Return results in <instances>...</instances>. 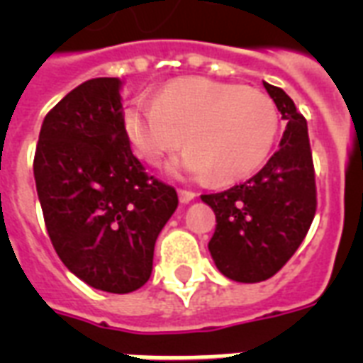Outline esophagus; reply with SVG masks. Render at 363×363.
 Returning <instances> with one entry per match:
<instances>
[{"mask_svg": "<svg viewBox=\"0 0 363 363\" xmlns=\"http://www.w3.org/2000/svg\"><path fill=\"white\" fill-rule=\"evenodd\" d=\"M194 198H196V194L190 192V190H179V199H181V203H190Z\"/></svg>", "mask_w": 363, "mask_h": 363, "instance_id": "1", "label": "esophagus"}]
</instances>
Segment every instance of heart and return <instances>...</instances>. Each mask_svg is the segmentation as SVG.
Masks as SVG:
<instances>
[{"instance_id": "heart-1", "label": "heart", "mask_w": 363, "mask_h": 363, "mask_svg": "<svg viewBox=\"0 0 363 363\" xmlns=\"http://www.w3.org/2000/svg\"><path fill=\"white\" fill-rule=\"evenodd\" d=\"M279 111L269 96L239 84L181 79L156 98H137L124 113V130L139 158L160 164L182 145L179 167L215 182L239 181L258 169L279 135Z\"/></svg>"}]
</instances>
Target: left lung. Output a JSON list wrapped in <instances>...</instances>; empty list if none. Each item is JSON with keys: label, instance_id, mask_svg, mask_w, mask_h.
Wrapping results in <instances>:
<instances>
[{"label": "left lung", "instance_id": "8db88e82", "mask_svg": "<svg viewBox=\"0 0 363 363\" xmlns=\"http://www.w3.org/2000/svg\"><path fill=\"white\" fill-rule=\"evenodd\" d=\"M264 86L288 122L279 150L247 182L201 196L216 215L211 256L222 275L238 282L275 275L298 250L316 211L307 121L282 88Z\"/></svg>", "mask_w": 363, "mask_h": 363}]
</instances>
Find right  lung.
Returning a JSON list of instances; mask_svg holds the SVG:
<instances>
[{
  "label": "right lung",
  "instance_id": "1",
  "mask_svg": "<svg viewBox=\"0 0 363 363\" xmlns=\"http://www.w3.org/2000/svg\"><path fill=\"white\" fill-rule=\"evenodd\" d=\"M122 81L82 82L43 121L33 158L48 238L92 288L128 294L152 273L154 245L175 213V188L145 171L124 130Z\"/></svg>",
  "mask_w": 363,
  "mask_h": 363
}]
</instances>
